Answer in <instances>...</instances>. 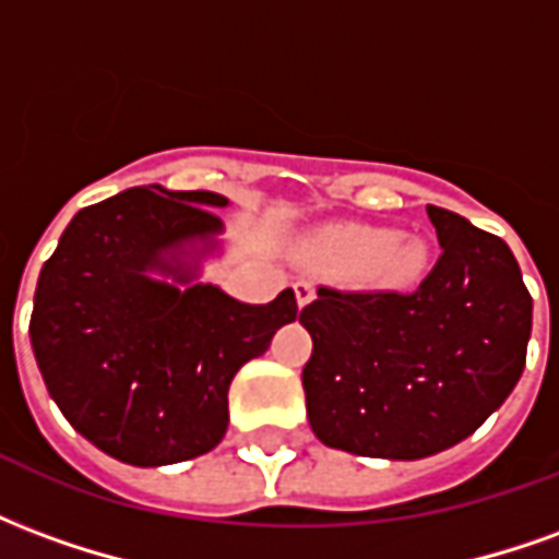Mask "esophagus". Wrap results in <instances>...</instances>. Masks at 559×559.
Masks as SVG:
<instances>
[{"label":"esophagus","mask_w":559,"mask_h":559,"mask_svg":"<svg viewBox=\"0 0 559 559\" xmlns=\"http://www.w3.org/2000/svg\"><path fill=\"white\" fill-rule=\"evenodd\" d=\"M293 290H296V305L305 308V305L314 299V281H296V287H293Z\"/></svg>","instance_id":"esophagus-1"}]
</instances>
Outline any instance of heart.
<instances>
[{
  "label": "heart",
  "mask_w": 559,
  "mask_h": 559,
  "mask_svg": "<svg viewBox=\"0 0 559 559\" xmlns=\"http://www.w3.org/2000/svg\"><path fill=\"white\" fill-rule=\"evenodd\" d=\"M305 254L320 266L350 269V275L374 287H407L428 266V245L419 236L365 224H338L314 233Z\"/></svg>",
  "instance_id": "obj_1"
}]
</instances>
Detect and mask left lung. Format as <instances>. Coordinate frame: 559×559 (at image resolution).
<instances>
[{
  "label": "left lung",
  "mask_w": 559,
  "mask_h": 559,
  "mask_svg": "<svg viewBox=\"0 0 559 559\" xmlns=\"http://www.w3.org/2000/svg\"><path fill=\"white\" fill-rule=\"evenodd\" d=\"M440 257L411 293L320 287L299 323L314 341L302 368L320 443L416 461L461 443L515 389L533 326L509 245L428 206Z\"/></svg>",
  "instance_id": "left-lung-1"
}]
</instances>
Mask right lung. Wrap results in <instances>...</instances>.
<instances>
[{
    "label": "right lung",
    "mask_w": 559,
    "mask_h": 559,
    "mask_svg": "<svg viewBox=\"0 0 559 559\" xmlns=\"http://www.w3.org/2000/svg\"><path fill=\"white\" fill-rule=\"evenodd\" d=\"M227 203L128 188L80 209L38 275L29 338L44 386L116 461L164 467L215 449L236 371L299 314L293 290L248 305L194 281L224 227L212 209Z\"/></svg>",
    "instance_id": "obj_1"
}]
</instances>
